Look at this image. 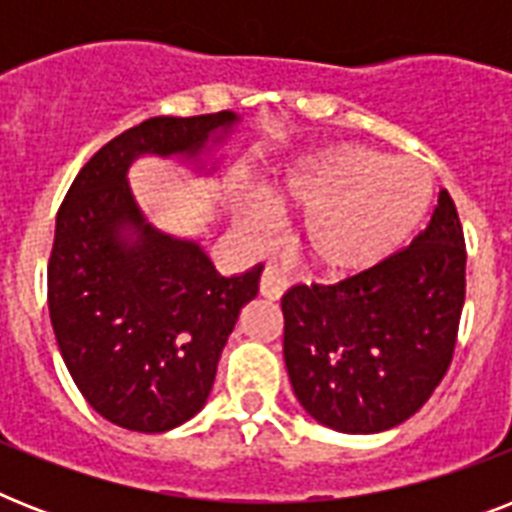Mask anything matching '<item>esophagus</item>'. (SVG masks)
Returning a JSON list of instances; mask_svg holds the SVG:
<instances>
[{"instance_id":"1","label":"esophagus","mask_w":512,"mask_h":512,"mask_svg":"<svg viewBox=\"0 0 512 512\" xmlns=\"http://www.w3.org/2000/svg\"><path fill=\"white\" fill-rule=\"evenodd\" d=\"M287 287L289 281L279 265H268L263 271V279H260V295H263L265 300H279V297L287 292Z\"/></svg>"}]
</instances>
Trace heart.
Returning a JSON list of instances; mask_svg holds the SVG:
<instances>
[{
  "label": "heart",
  "instance_id": "1",
  "mask_svg": "<svg viewBox=\"0 0 512 512\" xmlns=\"http://www.w3.org/2000/svg\"><path fill=\"white\" fill-rule=\"evenodd\" d=\"M436 183L425 164L372 146H335L305 156L271 193L276 209L305 212L300 247L319 273L348 279L380 268L425 223ZM252 231L263 228L244 209Z\"/></svg>",
  "mask_w": 512,
  "mask_h": 512
}]
</instances>
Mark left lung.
Instances as JSON below:
<instances>
[{"instance_id":"obj_1","label":"left lung","mask_w":512,"mask_h":512,"mask_svg":"<svg viewBox=\"0 0 512 512\" xmlns=\"http://www.w3.org/2000/svg\"><path fill=\"white\" fill-rule=\"evenodd\" d=\"M465 236L449 191L428 228L380 268L281 297L297 401L337 433H382L420 412L452 364Z\"/></svg>"}]
</instances>
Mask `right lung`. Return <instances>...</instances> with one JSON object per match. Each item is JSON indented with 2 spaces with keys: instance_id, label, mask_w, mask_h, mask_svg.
<instances>
[{
  "instance_id": "add662e5",
  "label": "right lung",
  "mask_w": 512,
  "mask_h": 512,
  "mask_svg": "<svg viewBox=\"0 0 512 512\" xmlns=\"http://www.w3.org/2000/svg\"><path fill=\"white\" fill-rule=\"evenodd\" d=\"M241 116H154L100 148L55 220L47 297L60 356L87 404L119 428L164 433L207 404L217 361L263 265L223 276L196 239L159 231L127 172L140 156L215 175Z\"/></svg>"
}]
</instances>
